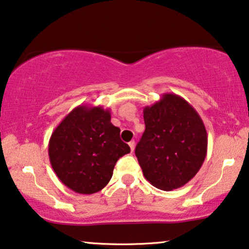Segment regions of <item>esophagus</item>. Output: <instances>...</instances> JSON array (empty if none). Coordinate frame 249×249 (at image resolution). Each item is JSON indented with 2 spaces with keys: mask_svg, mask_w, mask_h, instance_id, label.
<instances>
[{
  "mask_svg": "<svg viewBox=\"0 0 249 249\" xmlns=\"http://www.w3.org/2000/svg\"><path fill=\"white\" fill-rule=\"evenodd\" d=\"M128 145H130L131 151L133 152L134 151V148H135V142L134 141H130V142H128Z\"/></svg>",
  "mask_w": 249,
  "mask_h": 249,
  "instance_id": "esophagus-1",
  "label": "esophagus"
}]
</instances>
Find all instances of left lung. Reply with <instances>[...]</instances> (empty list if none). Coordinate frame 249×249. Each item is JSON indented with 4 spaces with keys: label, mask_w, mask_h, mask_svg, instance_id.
<instances>
[{
    "label": "left lung",
    "mask_w": 249,
    "mask_h": 249,
    "mask_svg": "<svg viewBox=\"0 0 249 249\" xmlns=\"http://www.w3.org/2000/svg\"><path fill=\"white\" fill-rule=\"evenodd\" d=\"M145 131L135 155L145 180L160 190L183 187L198 173L207 154L203 119L180 95L165 93L143 108Z\"/></svg>",
    "instance_id": "1"
}]
</instances>
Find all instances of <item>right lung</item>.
<instances>
[{"label":"right lung","mask_w":249,"mask_h":249,"mask_svg":"<svg viewBox=\"0 0 249 249\" xmlns=\"http://www.w3.org/2000/svg\"><path fill=\"white\" fill-rule=\"evenodd\" d=\"M110 119L109 109L81 105L52 132L50 163L71 190L82 195L100 191L110 181L116 161L131 151Z\"/></svg>","instance_id":"add662e5"}]
</instances>
